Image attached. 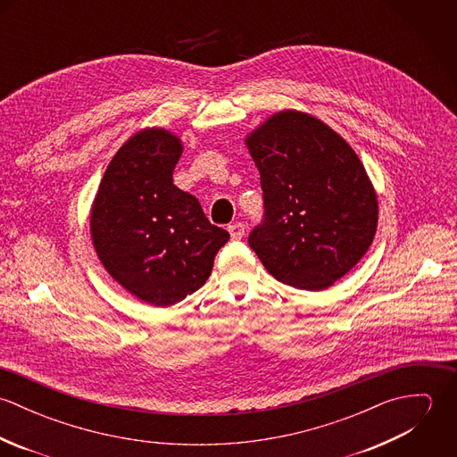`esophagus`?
<instances>
[{
	"instance_id": "34e87169",
	"label": "esophagus",
	"mask_w": 457,
	"mask_h": 457,
	"mask_svg": "<svg viewBox=\"0 0 457 457\" xmlns=\"http://www.w3.org/2000/svg\"><path fill=\"white\" fill-rule=\"evenodd\" d=\"M228 232H230V237L234 241H239L245 236V225L241 221H236V223L228 225Z\"/></svg>"
}]
</instances>
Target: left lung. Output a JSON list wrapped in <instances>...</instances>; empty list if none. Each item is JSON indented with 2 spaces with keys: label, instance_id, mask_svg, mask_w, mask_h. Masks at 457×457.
Masks as SVG:
<instances>
[{
  "label": "left lung",
  "instance_id": "obj_1",
  "mask_svg": "<svg viewBox=\"0 0 457 457\" xmlns=\"http://www.w3.org/2000/svg\"><path fill=\"white\" fill-rule=\"evenodd\" d=\"M263 218L248 243L278 281L324 290L368 252L378 204L355 151L313 116L283 111L246 138Z\"/></svg>",
  "mask_w": 457,
  "mask_h": 457
}]
</instances>
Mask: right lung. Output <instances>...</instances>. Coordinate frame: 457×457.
Segmentation results:
<instances>
[{
  "label": "right lung",
  "instance_id": "obj_1",
  "mask_svg": "<svg viewBox=\"0 0 457 457\" xmlns=\"http://www.w3.org/2000/svg\"><path fill=\"white\" fill-rule=\"evenodd\" d=\"M183 145L138 131L109 163L91 211V237L107 272L135 297L169 306L198 290L230 234L212 225L172 172Z\"/></svg>",
  "mask_w": 457,
  "mask_h": 457
}]
</instances>
